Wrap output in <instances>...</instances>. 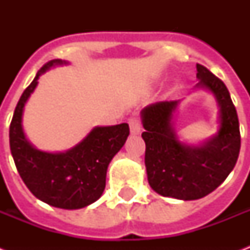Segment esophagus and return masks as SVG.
Returning a JSON list of instances; mask_svg holds the SVG:
<instances>
[{"label": "esophagus", "mask_w": 250, "mask_h": 250, "mask_svg": "<svg viewBox=\"0 0 250 250\" xmlns=\"http://www.w3.org/2000/svg\"><path fill=\"white\" fill-rule=\"evenodd\" d=\"M129 131L132 135H139L141 132V125L140 121L137 119V118H131L129 119Z\"/></svg>", "instance_id": "obj_1"}]
</instances>
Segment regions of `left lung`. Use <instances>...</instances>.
Segmentation results:
<instances>
[{"mask_svg":"<svg viewBox=\"0 0 250 250\" xmlns=\"http://www.w3.org/2000/svg\"><path fill=\"white\" fill-rule=\"evenodd\" d=\"M198 83L218 105V131L197 144L180 140L176 113L182 100L156 102L141 110L145 167L149 186L164 197L198 200L225 182L240 152V128L235 106L225 83L206 67L197 64Z\"/></svg>","mask_w":250,"mask_h":250,"instance_id":"1","label":"left lung"}]
</instances>
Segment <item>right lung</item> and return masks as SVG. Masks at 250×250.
<instances>
[{"mask_svg": "<svg viewBox=\"0 0 250 250\" xmlns=\"http://www.w3.org/2000/svg\"><path fill=\"white\" fill-rule=\"evenodd\" d=\"M63 64L70 62L53 60L44 64L23 92L10 125V150L18 172L35 197L54 208L75 210L93 204L102 196L107 167L125 145L129 127L127 123L93 127L83 140L64 152L37 149L24 132V106L40 76Z\"/></svg>", "mask_w": 250, "mask_h": 250, "instance_id": "1", "label": "right lung"}]
</instances>
